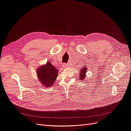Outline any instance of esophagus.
<instances>
[{
    "mask_svg": "<svg viewBox=\"0 0 131 131\" xmlns=\"http://www.w3.org/2000/svg\"><path fill=\"white\" fill-rule=\"evenodd\" d=\"M62 66H63V67H67V66H68V65L66 64V63H64V64H63Z\"/></svg>",
    "mask_w": 131,
    "mask_h": 131,
    "instance_id": "esophagus-1",
    "label": "esophagus"
}]
</instances>
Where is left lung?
I'll list each match as a JSON object with an SVG mask.
<instances>
[{"label":"left lung","mask_w":131,"mask_h":131,"mask_svg":"<svg viewBox=\"0 0 131 131\" xmlns=\"http://www.w3.org/2000/svg\"><path fill=\"white\" fill-rule=\"evenodd\" d=\"M88 70V69H87V67L84 66L83 67V69H80V73H79V79L80 80H84L85 78H86V72Z\"/></svg>","instance_id":"obj_1"}]
</instances>
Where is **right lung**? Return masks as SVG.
I'll return each mask as SVG.
<instances>
[{"label":"right lung","mask_w":131,"mask_h":131,"mask_svg":"<svg viewBox=\"0 0 131 131\" xmlns=\"http://www.w3.org/2000/svg\"><path fill=\"white\" fill-rule=\"evenodd\" d=\"M57 69L50 62H47L45 65L41 66L37 70L38 80L41 85L46 88L52 86L58 77Z\"/></svg>","instance_id":"obj_1"}]
</instances>
